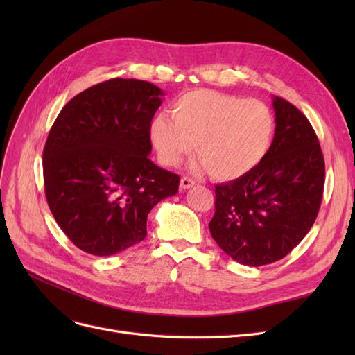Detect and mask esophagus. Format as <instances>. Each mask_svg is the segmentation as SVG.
<instances>
[{"label": "esophagus", "mask_w": 355, "mask_h": 355, "mask_svg": "<svg viewBox=\"0 0 355 355\" xmlns=\"http://www.w3.org/2000/svg\"><path fill=\"white\" fill-rule=\"evenodd\" d=\"M196 185V182L189 178H182L180 179V189H189Z\"/></svg>", "instance_id": "esophagus-1"}]
</instances>
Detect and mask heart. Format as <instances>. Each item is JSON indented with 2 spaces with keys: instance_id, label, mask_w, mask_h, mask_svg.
Instances as JSON below:
<instances>
[{
  "instance_id": "obj_1",
  "label": "heart",
  "mask_w": 355,
  "mask_h": 355,
  "mask_svg": "<svg viewBox=\"0 0 355 355\" xmlns=\"http://www.w3.org/2000/svg\"><path fill=\"white\" fill-rule=\"evenodd\" d=\"M170 116H155L149 127L161 163L176 166L196 148L200 157L191 170H209L216 180L250 173L270 153L275 136L270 106L213 90L182 94L171 105Z\"/></svg>"
}]
</instances>
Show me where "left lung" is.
<instances>
[{
    "mask_svg": "<svg viewBox=\"0 0 355 355\" xmlns=\"http://www.w3.org/2000/svg\"><path fill=\"white\" fill-rule=\"evenodd\" d=\"M275 136L250 173L216 185L213 240L241 265L283 259L313 227L324 188V158L308 118L272 98Z\"/></svg>",
    "mask_w": 355,
    "mask_h": 355,
    "instance_id": "left-lung-1",
    "label": "left lung"
}]
</instances>
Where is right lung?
<instances>
[{
  "label": "right lung",
  "instance_id": "obj_1",
  "mask_svg": "<svg viewBox=\"0 0 355 355\" xmlns=\"http://www.w3.org/2000/svg\"><path fill=\"white\" fill-rule=\"evenodd\" d=\"M164 92L112 78L72 98L49 133L42 158L49 207L60 230L94 256L146 237L148 213L179 189V176L149 159V127Z\"/></svg>",
  "mask_w": 355,
  "mask_h": 355
}]
</instances>
